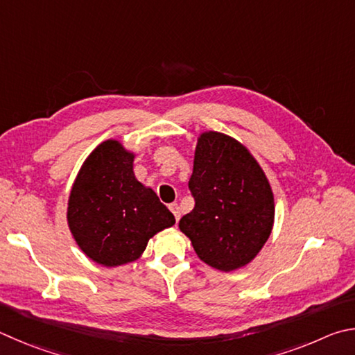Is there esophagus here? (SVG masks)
<instances>
[{
  "label": "esophagus",
  "instance_id": "esophagus-1",
  "mask_svg": "<svg viewBox=\"0 0 355 355\" xmlns=\"http://www.w3.org/2000/svg\"><path fill=\"white\" fill-rule=\"evenodd\" d=\"M169 209L172 211V214L175 216V220L178 222V220H180V216H182V212H180V206H178V203H172V205L169 206Z\"/></svg>",
  "mask_w": 355,
  "mask_h": 355
}]
</instances>
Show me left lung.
<instances>
[{
    "mask_svg": "<svg viewBox=\"0 0 355 355\" xmlns=\"http://www.w3.org/2000/svg\"><path fill=\"white\" fill-rule=\"evenodd\" d=\"M189 189L196 206L178 227L200 259L220 272L253 261L272 233L275 198L266 172L247 147L225 133L203 132Z\"/></svg>",
    "mask_w": 355,
    "mask_h": 355,
    "instance_id": "left-lung-1",
    "label": "left lung"
}]
</instances>
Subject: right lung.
<instances>
[{
    "label": "right lung",
    "instance_id": "right-lung-1",
    "mask_svg": "<svg viewBox=\"0 0 355 355\" xmlns=\"http://www.w3.org/2000/svg\"><path fill=\"white\" fill-rule=\"evenodd\" d=\"M135 153L119 141L101 143L83 161L68 198V227L89 259L124 266L143 254L150 237L175 217L133 173Z\"/></svg>",
    "mask_w": 355,
    "mask_h": 355
}]
</instances>
